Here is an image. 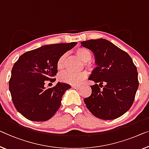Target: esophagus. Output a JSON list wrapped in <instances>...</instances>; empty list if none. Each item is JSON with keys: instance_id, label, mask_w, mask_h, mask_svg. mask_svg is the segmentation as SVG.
Wrapping results in <instances>:
<instances>
[{"instance_id": "1", "label": "esophagus", "mask_w": 149, "mask_h": 149, "mask_svg": "<svg viewBox=\"0 0 149 149\" xmlns=\"http://www.w3.org/2000/svg\"><path fill=\"white\" fill-rule=\"evenodd\" d=\"M72 87V88H74V89H77V90H78V89L80 88V86H74V85H73Z\"/></svg>"}]
</instances>
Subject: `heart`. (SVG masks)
Here are the masks:
<instances>
[{"label":"heart","mask_w":149,"mask_h":149,"mask_svg":"<svg viewBox=\"0 0 149 149\" xmlns=\"http://www.w3.org/2000/svg\"><path fill=\"white\" fill-rule=\"evenodd\" d=\"M75 55L81 59V61L85 62L86 67L90 68V65L88 63V61L90 60L92 57L91 52L87 48L79 47L75 50ZM66 55L63 54L59 57L57 62V68L59 70H63L65 65V59ZM87 77V74L86 72L79 73H72L70 72H63L59 75V78L61 81L65 83L72 84V85H78L83 81Z\"/></svg>","instance_id":"heart-1"}]
</instances>
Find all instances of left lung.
Wrapping results in <instances>:
<instances>
[{"mask_svg":"<svg viewBox=\"0 0 149 149\" xmlns=\"http://www.w3.org/2000/svg\"><path fill=\"white\" fill-rule=\"evenodd\" d=\"M81 43L94 53L97 65L89 77L96 84L90 86V96L84 100L86 107L94 116L102 120L121 116L132 106L138 90L136 65L127 53L108 40L90 39Z\"/></svg>","mask_w":149,"mask_h":149,"instance_id":"left-lung-1","label":"left lung"}]
</instances>
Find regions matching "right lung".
Wrapping results in <instances>:
<instances>
[{
    "label": "right lung",
    "instance_id": "obj_1",
    "mask_svg": "<svg viewBox=\"0 0 149 149\" xmlns=\"http://www.w3.org/2000/svg\"><path fill=\"white\" fill-rule=\"evenodd\" d=\"M77 42L42 46L19 57L11 71L9 91L15 108L31 121L50 119L61 106L62 96L71 86L58 82L45 88L46 81H55L57 62Z\"/></svg>",
    "mask_w": 149,
    "mask_h": 149
}]
</instances>
